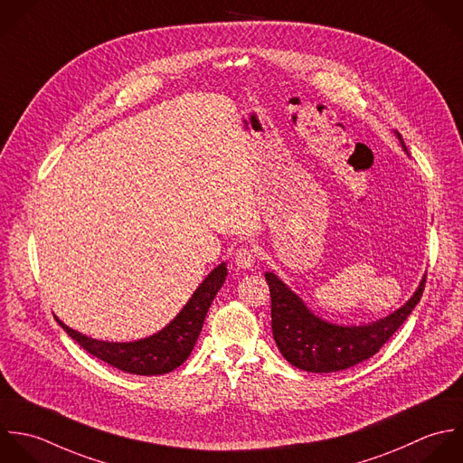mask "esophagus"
Wrapping results in <instances>:
<instances>
[{
  "label": "esophagus",
  "instance_id": "1",
  "mask_svg": "<svg viewBox=\"0 0 463 463\" xmlns=\"http://www.w3.org/2000/svg\"><path fill=\"white\" fill-rule=\"evenodd\" d=\"M258 260V254L254 249L250 247H241L236 250V256H234V261L240 269H250Z\"/></svg>",
  "mask_w": 463,
  "mask_h": 463
}]
</instances>
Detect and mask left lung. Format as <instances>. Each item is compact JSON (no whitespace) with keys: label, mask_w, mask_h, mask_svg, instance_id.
Returning <instances> with one entry per match:
<instances>
[{"label":"left lung","mask_w":463,"mask_h":463,"mask_svg":"<svg viewBox=\"0 0 463 463\" xmlns=\"http://www.w3.org/2000/svg\"><path fill=\"white\" fill-rule=\"evenodd\" d=\"M265 278L270 288L276 345L292 366L312 373L341 372L375 355L410 317L426 287L424 278L415 296L402 308L377 323L337 326L316 317L274 274L267 272Z\"/></svg>","instance_id":"8db88e82"}]
</instances>
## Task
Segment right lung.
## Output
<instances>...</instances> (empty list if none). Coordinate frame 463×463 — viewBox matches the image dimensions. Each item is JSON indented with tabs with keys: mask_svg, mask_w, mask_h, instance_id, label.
I'll list each match as a JSON object with an SVG mask.
<instances>
[{
	"mask_svg": "<svg viewBox=\"0 0 463 463\" xmlns=\"http://www.w3.org/2000/svg\"><path fill=\"white\" fill-rule=\"evenodd\" d=\"M227 278V267H216L196 288L184 310L162 332L135 343H104L86 337L59 319L62 330L88 354L133 375H162L178 368L193 352L207 310Z\"/></svg>",
	"mask_w": 463,
	"mask_h": 463,
	"instance_id": "1",
	"label": "right lung"
}]
</instances>
